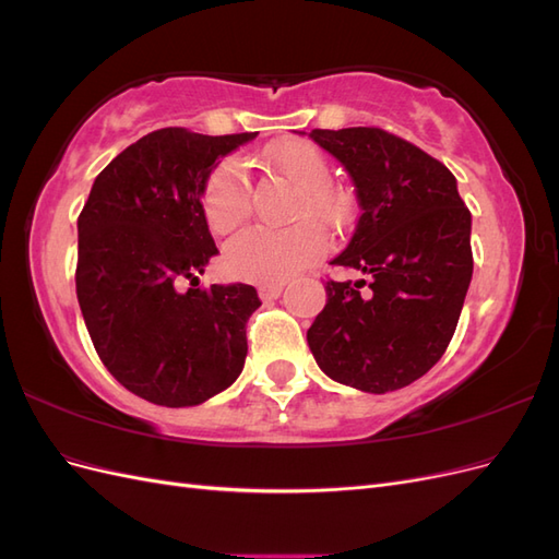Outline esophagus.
<instances>
[{
  "instance_id": "1",
  "label": "esophagus",
  "mask_w": 559,
  "mask_h": 559,
  "mask_svg": "<svg viewBox=\"0 0 559 559\" xmlns=\"http://www.w3.org/2000/svg\"><path fill=\"white\" fill-rule=\"evenodd\" d=\"M282 292H284V284H282V282H280V284H261V286H259V296H261L263 300L277 298Z\"/></svg>"
}]
</instances>
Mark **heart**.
I'll list each match as a JSON object with an SVG mask.
<instances>
[{"instance_id":"heart-1","label":"heart","mask_w":559,"mask_h":559,"mask_svg":"<svg viewBox=\"0 0 559 559\" xmlns=\"http://www.w3.org/2000/svg\"><path fill=\"white\" fill-rule=\"evenodd\" d=\"M265 163L298 189L294 216L341 230L354 214L352 195L331 183L333 170L324 151L308 140H284L267 151ZM202 216L214 235L238 228L251 214V193L238 165L218 163L202 186ZM312 222L292 228H249L226 245L224 267L253 284H280L300 273L326 251V238Z\"/></svg>"}]
</instances>
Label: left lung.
<instances>
[{"label": "left lung", "mask_w": 559, "mask_h": 559, "mask_svg": "<svg viewBox=\"0 0 559 559\" xmlns=\"http://www.w3.org/2000/svg\"><path fill=\"white\" fill-rule=\"evenodd\" d=\"M310 138L345 165L361 207L331 265L368 282H326L308 345L331 380L394 392L425 376L452 341L473 275L471 212L448 167L392 132L317 128Z\"/></svg>", "instance_id": "8db88e82"}]
</instances>
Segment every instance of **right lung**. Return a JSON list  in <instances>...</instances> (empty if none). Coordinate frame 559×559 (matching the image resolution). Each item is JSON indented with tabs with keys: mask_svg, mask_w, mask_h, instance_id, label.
I'll return each mask as SVG.
<instances>
[{
	"mask_svg": "<svg viewBox=\"0 0 559 559\" xmlns=\"http://www.w3.org/2000/svg\"><path fill=\"white\" fill-rule=\"evenodd\" d=\"M257 132L163 128L95 177L79 214L76 298L97 357L128 392L183 408L242 373L247 321L261 306L249 284H192L218 253L202 216V186Z\"/></svg>",
	"mask_w": 559,
	"mask_h": 559,
	"instance_id": "right-lung-1",
	"label": "right lung"
}]
</instances>
